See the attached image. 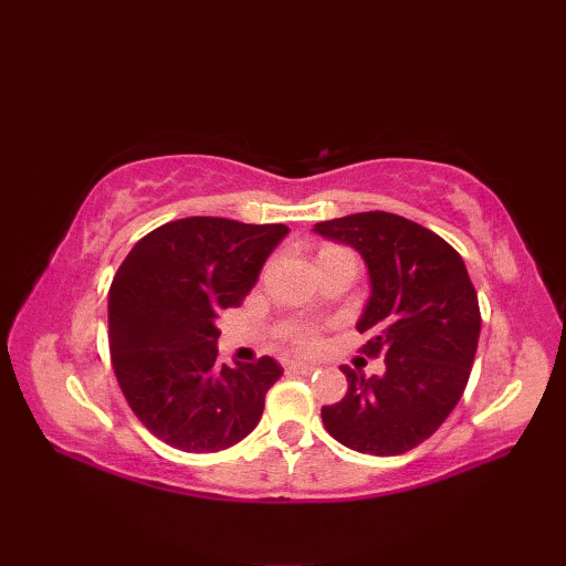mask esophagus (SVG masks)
<instances>
[{
  "label": "esophagus",
  "instance_id": "esophagus-1",
  "mask_svg": "<svg viewBox=\"0 0 566 566\" xmlns=\"http://www.w3.org/2000/svg\"><path fill=\"white\" fill-rule=\"evenodd\" d=\"M286 369L296 371V375H314L318 367L311 365V363H290V365H286Z\"/></svg>",
  "mask_w": 566,
  "mask_h": 566
}]
</instances>
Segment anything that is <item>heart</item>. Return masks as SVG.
I'll return each mask as SVG.
<instances>
[{"instance_id": "b5f03b06", "label": "heart", "mask_w": 566, "mask_h": 566, "mask_svg": "<svg viewBox=\"0 0 566 566\" xmlns=\"http://www.w3.org/2000/svg\"><path fill=\"white\" fill-rule=\"evenodd\" d=\"M326 250H338V248H326ZM326 250H321V252H326ZM290 338L296 347H304V350H308V347L316 345V333L308 331V328H294L290 333Z\"/></svg>"}]
</instances>
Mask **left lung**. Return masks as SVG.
I'll use <instances>...</instances> for the list:
<instances>
[{
    "instance_id": "obj_1",
    "label": "left lung",
    "mask_w": 566,
    "mask_h": 566,
    "mask_svg": "<svg viewBox=\"0 0 566 566\" xmlns=\"http://www.w3.org/2000/svg\"><path fill=\"white\" fill-rule=\"evenodd\" d=\"M314 233L355 248L369 272L357 331L384 375L340 367L347 391L321 418L345 448L391 457L428 440L462 399L476 355L479 298L464 260L428 228L387 211L321 221Z\"/></svg>"
}]
</instances>
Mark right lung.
Wrapping results in <instances>:
<instances>
[{
    "instance_id": "add662e5",
    "label": "right lung",
    "mask_w": 566,
    "mask_h": 566,
    "mask_svg": "<svg viewBox=\"0 0 566 566\" xmlns=\"http://www.w3.org/2000/svg\"><path fill=\"white\" fill-rule=\"evenodd\" d=\"M284 223L191 216L155 228L128 252L109 290V350L130 411L185 452H219L260 423L282 377L272 357L219 363L223 308L240 306Z\"/></svg>"
}]
</instances>
